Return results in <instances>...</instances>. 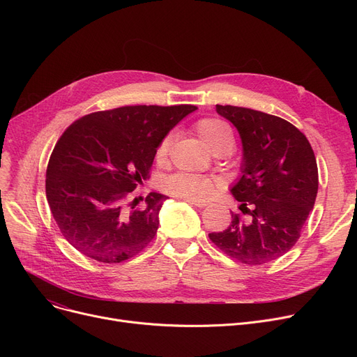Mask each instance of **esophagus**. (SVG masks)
<instances>
[{
    "label": "esophagus",
    "mask_w": 357,
    "mask_h": 357,
    "mask_svg": "<svg viewBox=\"0 0 357 357\" xmlns=\"http://www.w3.org/2000/svg\"><path fill=\"white\" fill-rule=\"evenodd\" d=\"M185 201L195 205V207H198V208H204V207H207V205H208L207 201H197V199H186V198H185Z\"/></svg>",
    "instance_id": "esophagus-1"
}]
</instances>
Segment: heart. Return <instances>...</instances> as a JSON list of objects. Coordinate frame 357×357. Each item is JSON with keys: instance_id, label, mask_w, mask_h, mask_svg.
Masks as SVG:
<instances>
[{"instance_id": "heart-1", "label": "heart", "mask_w": 357, "mask_h": 357, "mask_svg": "<svg viewBox=\"0 0 357 357\" xmlns=\"http://www.w3.org/2000/svg\"><path fill=\"white\" fill-rule=\"evenodd\" d=\"M197 135L199 136L201 142L211 149L214 144L221 142L222 139H226L230 135V131L227 126L214 120V119H204L199 120L195 124ZM169 142H171V137H165L156 152V158L159 160L165 159L167 149H169ZM215 181L211 176L207 175H199V174H185L179 172L175 175L167 176L163 181V191L171 194L178 198H186V199H204L205 197H208L214 190H215Z\"/></svg>"}]
</instances>
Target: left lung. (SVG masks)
<instances>
[{
	"instance_id": "1",
	"label": "left lung",
	"mask_w": 357,
	"mask_h": 357,
	"mask_svg": "<svg viewBox=\"0 0 357 357\" xmlns=\"http://www.w3.org/2000/svg\"><path fill=\"white\" fill-rule=\"evenodd\" d=\"M238 131L240 176L230 188L243 215L210 233L214 245L246 265H264L292 249L314 208L318 169L307 137L287 120L266 112L215 105Z\"/></svg>"
}]
</instances>
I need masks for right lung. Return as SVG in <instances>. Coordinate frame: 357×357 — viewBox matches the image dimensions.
Instances as JSON below:
<instances>
[{
  "instance_id": "1",
  "label": "right lung",
  "mask_w": 357,
  "mask_h": 357,
  "mask_svg": "<svg viewBox=\"0 0 357 357\" xmlns=\"http://www.w3.org/2000/svg\"><path fill=\"white\" fill-rule=\"evenodd\" d=\"M195 105H131L92 112L66 128L46 171V197L63 237L82 255L120 264L153 240L166 195L126 199L149 178L158 147ZM130 205V204H128Z\"/></svg>"
}]
</instances>
